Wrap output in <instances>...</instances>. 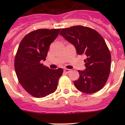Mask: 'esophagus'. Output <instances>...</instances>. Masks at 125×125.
Masks as SVG:
<instances>
[{"label":"esophagus","mask_w":125,"mask_h":125,"mask_svg":"<svg viewBox=\"0 0 125 125\" xmlns=\"http://www.w3.org/2000/svg\"><path fill=\"white\" fill-rule=\"evenodd\" d=\"M64 71L66 73H69L71 71V70H69V69L67 68H64Z\"/></svg>","instance_id":"1"}]
</instances>
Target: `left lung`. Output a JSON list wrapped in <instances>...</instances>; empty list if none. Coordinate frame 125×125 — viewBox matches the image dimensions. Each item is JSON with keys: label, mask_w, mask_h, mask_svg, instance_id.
I'll return each instance as SVG.
<instances>
[{"label": "left lung", "mask_w": 125, "mask_h": 125, "mask_svg": "<svg viewBox=\"0 0 125 125\" xmlns=\"http://www.w3.org/2000/svg\"><path fill=\"white\" fill-rule=\"evenodd\" d=\"M60 34L73 44L77 54L86 55V69L79 70V79L74 82L77 89L91 94L100 90L109 77L111 57L105 41L95 30L74 26L62 30Z\"/></svg>", "instance_id": "obj_1"}]
</instances>
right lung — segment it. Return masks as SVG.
Here are the masks:
<instances>
[{
  "label": "right lung",
  "instance_id": "1",
  "mask_svg": "<svg viewBox=\"0 0 125 125\" xmlns=\"http://www.w3.org/2000/svg\"><path fill=\"white\" fill-rule=\"evenodd\" d=\"M60 30H35L26 35L19 44L14 60L16 75L24 89L35 97H44L55 92L62 75V68L51 70L41 63L46 60L50 45Z\"/></svg>",
  "mask_w": 125,
  "mask_h": 125
}]
</instances>
